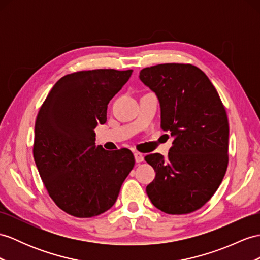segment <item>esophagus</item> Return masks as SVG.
<instances>
[{"instance_id":"1","label":"esophagus","mask_w":260,"mask_h":260,"mask_svg":"<svg viewBox=\"0 0 260 260\" xmlns=\"http://www.w3.org/2000/svg\"><path fill=\"white\" fill-rule=\"evenodd\" d=\"M135 159L137 163H140L144 160V156L142 153H140V152H135Z\"/></svg>"}]
</instances>
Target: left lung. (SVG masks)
I'll use <instances>...</instances> for the list:
<instances>
[{
	"label": "left lung",
	"instance_id": "1",
	"mask_svg": "<svg viewBox=\"0 0 260 260\" xmlns=\"http://www.w3.org/2000/svg\"><path fill=\"white\" fill-rule=\"evenodd\" d=\"M140 79L159 98L161 128L174 138L167 157H144L155 171L147 194L164 213H192L211 200L229 166L225 107L207 76L191 64L143 68Z\"/></svg>",
	"mask_w": 260,
	"mask_h": 260
}]
</instances>
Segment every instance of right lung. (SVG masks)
Returning a JSON list of instances; mask_svg holds the SVG:
<instances>
[{
    "label": "right lung",
    "instance_id": "1",
    "mask_svg": "<svg viewBox=\"0 0 260 260\" xmlns=\"http://www.w3.org/2000/svg\"><path fill=\"white\" fill-rule=\"evenodd\" d=\"M132 69H93L56 82L35 122L33 155L41 179L60 210L88 218L108 211L135 167L129 149L94 145V128L107 121V107Z\"/></svg>",
    "mask_w": 260,
    "mask_h": 260
}]
</instances>
